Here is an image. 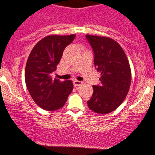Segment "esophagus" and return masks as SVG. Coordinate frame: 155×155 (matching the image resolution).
Returning a JSON list of instances; mask_svg holds the SVG:
<instances>
[{
    "label": "esophagus",
    "instance_id": "esophagus-1",
    "mask_svg": "<svg viewBox=\"0 0 155 155\" xmlns=\"http://www.w3.org/2000/svg\"><path fill=\"white\" fill-rule=\"evenodd\" d=\"M82 84H83V83H82L81 81H78V80L73 81V85H74L75 86H80Z\"/></svg>",
    "mask_w": 155,
    "mask_h": 155
}]
</instances>
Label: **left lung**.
<instances>
[{
    "mask_svg": "<svg viewBox=\"0 0 155 155\" xmlns=\"http://www.w3.org/2000/svg\"><path fill=\"white\" fill-rule=\"evenodd\" d=\"M94 53V65L101 73L100 84L93 86L87 101L95 113L107 114L115 110L126 98L131 83V71L124 51L110 38L86 35Z\"/></svg>",
    "mask_w": 155,
    "mask_h": 155,
    "instance_id": "obj_1",
    "label": "left lung"
}]
</instances>
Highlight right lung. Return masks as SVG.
Wrapping results in <instances>:
<instances>
[{
    "label": "right lung",
    "mask_w": 155,
    "mask_h": 155,
    "mask_svg": "<svg viewBox=\"0 0 155 155\" xmlns=\"http://www.w3.org/2000/svg\"><path fill=\"white\" fill-rule=\"evenodd\" d=\"M75 37L76 35L46 36L35 45L28 58L25 72L28 90L35 104L45 110L62 108L72 91V81L53 79L51 73Z\"/></svg>",
    "instance_id": "obj_1"
}]
</instances>
